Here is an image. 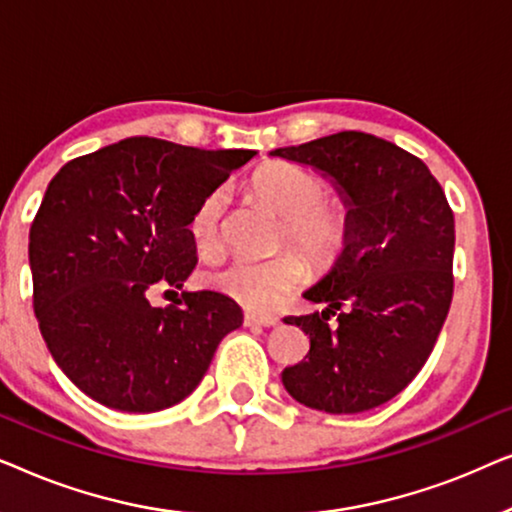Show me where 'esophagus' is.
<instances>
[{
  "label": "esophagus",
  "mask_w": 512,
  "mask_h": 512,
  "mask_svg": "<svg viewBox=\"0 0 512 512\" xmlns=\"http://www.w3.org/2000/svg\"><path fill=\"white\" fill-rule=\"evenodd\" d=\"M277 317H258V314H244V324L247 326H263V328H270V326H277Z\"/></svg>",
  "instance_id": "1"
}]
</instances>
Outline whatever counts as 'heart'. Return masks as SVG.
<instances>
[{"label": "heart", "mask_w": 512, "mask_h": 512, "mask_svg": "<svg viewBox=\"0 0 512 512\" xmlns=\"http://www.w3.org/2000/svg\"><path fill=\"white\" fill-rule=\"evenodd\" d=\"M251 193L282 216L279 242H291L314 268H331L342 258L354 233L352 202L345 195L326 193V181L291 163H268L251 174ZM226 193H207L191 216V237L202 256L221 247V221ZM298 251H279L265 261L233 258L209 277L223 296L251 312H268L282 303L307 275Z\"/></svg>", "instance_id": "1"}]
</instances>
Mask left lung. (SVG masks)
<instances>
[{"label": "left lung", "instance_id": "8db88e82", "mask_svg": "<svg viewBox=\"0 0 512 512\" xmlns=\"http://www.w3.org/2000/svg\"><path fill=\"white\" fill-rule=\"evenodd\" d=\"M272 156L333 177L354 212L347 251L305 291L326 310L284 319L310 335L305 361L284 368V387L331 415L377 408L415 380L450 312V202L422 160L366 132L345 130Z\"/></svg>", "mask_w": 512, "mask_h": 512}]
</instances>
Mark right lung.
Returning <instances> with one entry per match:
<instances>
[{"mask_svg":"<svg viewBox=\"0 0 512 512\" xmlns=\"http://www.w3.org/2000/svg\"><path fill=\"white\" fill-rule=\"evenodd\" d=\"M256 151L128 137L79 156L46 188L30 228L32 300L48 352L93 401L156 412L198 387L242 310L216 291L153 307L198 263L191 216Z\"/></svg>","mask_w":512,"mask_h":512,"instance_id":"obj_1","label":"right lung"}]
</instances>
